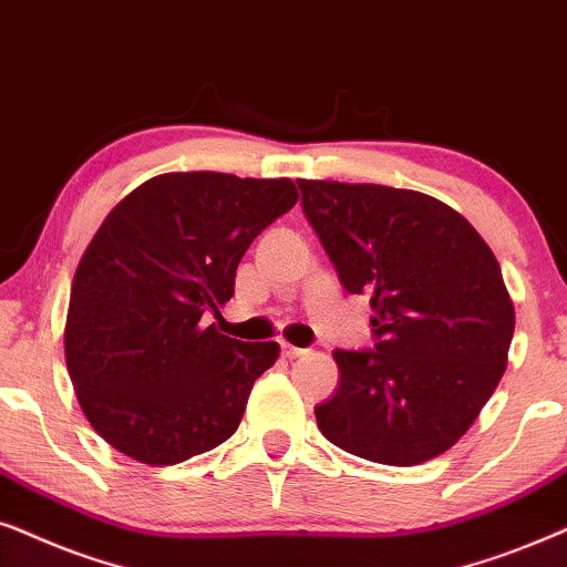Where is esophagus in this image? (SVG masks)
I'll return each instance as SVG.
<instances>
[{"label":"esophagus","instance_id":"esophagus-1","mask_svg":"<svg viewBox=\"0 0 567 567\" xmlns=\"http://www.w3.org/2000/svg\"><path fill=\"white\" fill-rule=\"evenodd\" d=\"M300 354H306V350H300V347L290 344V342H282V358L292 360V358H300Z\"/></svg>","mask_w":567,"mask_h":567}]
</instances>
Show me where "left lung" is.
<instances>
[{
	"label": "left lung",
	"mask_w": 567,
	"mask_h": 567,
	"mask_svg": "<svg viewBox=\"0 0 567 567\" xmlns=\"http://www.w3.org/2000/svg\"><path fill=\"white\" fill-rule=\"evenodd\" d=\"M303 213L347 292H371L375 350H334L316 406L327 441L389 466L441 456L480 417L516 327L501 264L464 215L381 184L298 178Z\"/></svg>",
	"instance_id": "1"
}]
</instances>
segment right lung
<instances>
[{
    "label": "right lung",
    "instance_id": "add662e5",
    "mask_svg": "<svg viewBox=\"0 0 567 567\" xmlns=\"http://www.w3.org/2000/svg\"><path fill=\"white\" fill-rule=\"evenodd\" d=\"M290 178L161 173L111 209L72 279L64 358L90 425L134 462L171 466L228 441L277 342L202 323L233 298L254 238L296 207Z\"/></svg>",
    "mask_w": 567,
    "mask_h": 567
}]
</instances>
